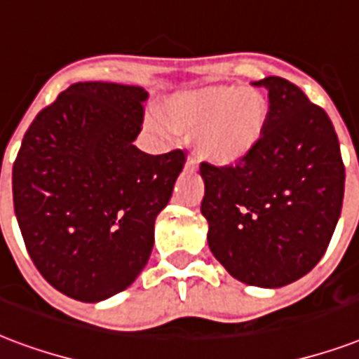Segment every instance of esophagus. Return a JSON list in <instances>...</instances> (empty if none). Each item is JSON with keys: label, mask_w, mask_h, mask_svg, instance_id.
Wrapping results in <instances>:
<instances>
[{"label": "esophagus", "mask_w": 359, "mask_h": 359, "mask_svg": "<svg viewBox=\"0 0 359 359\" xmlns=\"http://www.w3.org/2000/svg\"><path fill=\"white\" fill-rule=\"evenodd\" d=\"M186 169H196L198 168V160H196V156L190 154L188 158H186V163H184Z\"/></svg>", "instance_id": "1"}]
</instances>
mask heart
I'll use <instances>...</instances> for the list:
<instances>
[{
    "mask_svg": "<svg viewBox=\"0 0 359 359\" xmlns=\"http://www.w3.org/2000/svg\"><path fill=\"white\" fill-rule=\"evenodd\" d=\"M165 116H154L150 124L158 133H194L196 152L215 165H235L252 154L267 130L269 105L264 95L231 84L175 94L165 103Z\"/></svg>",
    "mask_w": 359,
    "mask_h": 359,
    "instance_id": "obj_1",
    "label": "heart"
}]
</instances>
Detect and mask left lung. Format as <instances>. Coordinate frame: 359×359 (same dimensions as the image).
Here are the masks:
<instances>
[{"label":"left lung","mask_w":359,"mask_h":359,"mask_svg":"<svg viewBox=\"0 0 359 359\" xmlns=\"http://www.w3.org/2000/svg\"><path fill=\"white\" fill-rule=\"evenodd\" d=\"M269 122L262 143L235 165L201 161V212L210 252L241 283L280 288L324 256L344 196L337 133L294 82L265 76Z\"/></svg>","instance_id":"left-lung-1"}]
</instances>
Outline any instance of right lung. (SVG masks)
<instances>
[{"label": "right lung", "instance_id": "obj_1", "mask_svg": "<svg viewBox=\"0 0 359 359\" xmlns=\"http://www.w3.org/2000/svg\"><path fill=\"white\" fill-rule=\"evenodd\" d=\"M144 100L139 86L76 82L35 116L13 163L27 254L73 299H107L139 277L184 168V150L152 156L133 144Z\"/></svg>", "mask_w": 359, "mask_h": 359}]
</instances>
